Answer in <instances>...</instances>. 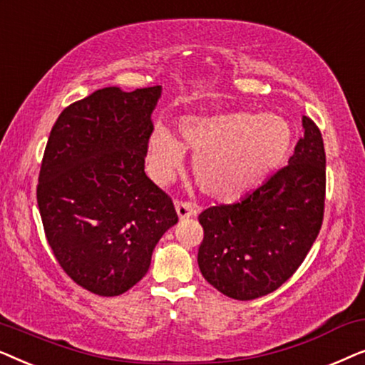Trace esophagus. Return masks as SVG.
I'll return each instance as SVG.
<instances>
[{"label":"esophagus","instance_id":"esophagus-1","mask_svg":"<svg viewBox=\"0 0 365 365\" xmlns=\"http://www.w3.org/2000/svg\"><path fill=\"white\" fill-rule=\"evenodd\" d=\"M174 206H176V211H178V216L184 219V217H189V216H196L199 212V207L194 206L189 201H182V199H178L176 202H174Z\"/></svg>","mask_w":365,"mask_h":365}]
</instances>
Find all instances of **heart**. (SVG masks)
<instances>
[{
  "mask_svg": "<svg viewBox=\"0 0 365 365\" xmlns=\"http://www.w3.org/2000/svg\"><path fill=\"white\" fill-rule=\"evenodd\" d=\"M179 141L156 128L149 139V173L168 182L182 164L184 151L194 153L196 181L209 196L232 201L261 184L281 166L291 146V129L274 114L227 113L211 118H182Z\"/></svg>",
  "mask_w": 365,
  "mask_h": 365,
  "instance_id": "obj_1",
  "label": "heart"
}]
</instances>
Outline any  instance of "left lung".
<instances>
[{
  "label": "left lung",
  "instance_id": "obj_1",
  "mask_svg": "<svg viewBox=\"0 0 365 365\" xmlns=\"http://www.w3.org/2000/svg\"><path fill=\"white\" fill-rule=\"evenodd\" d=\"M289 164L241 201L199 214L197 264L206 281L237 301L281 287L311 251L324 219L326 151L309 116Z\"/></svg>",
  "mask_w": 365,
  "mask_h": 365
}]
</instances>
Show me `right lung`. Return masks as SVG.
<instances>
[{"label":"right lung","instance_id":"1","mask_svg":"<svg viewBox=\"0 0 365 365\" xmlns=\"http://www.w3.org/2000/svg\"><path fill=\"white\" fill-rule=\"evenodd\" d=\"M159 96L161 86L98 89L49 133L36 187L44 234L63 271L98 296L141 281L178 222L173 199L144 173Z\"/></svg>","mask_w":365,"mask_h":365}]
</instances>
